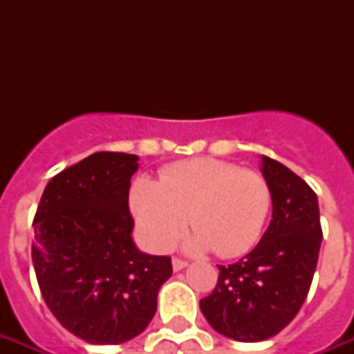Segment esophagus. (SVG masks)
I'll use <instances>...</instances> for the list:
<instances>
[{
	"instance_id": "obj_1",
	"label": "esophagus",
	"mask_w": 354,
	"mask_h": 354,
	"mask_svg": "<svg viewBox=\"0 0 354 354\" xmlns=\"http://www.w3.org/2000/svg\"><path fill=\"white\" fill-rule=\"evenodd\" d=\"M185 266H187V261H183V259L178 257L172 259V268H174V272H180V270H183Z\"/></svg>"
}]
</instances>
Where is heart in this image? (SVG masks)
Segmentation results:
<instances>
[{"mask_svg": "<svg viewBox=\"0 0 354 354\" xmlns=\"http://www.w3.org/2000/svg\"><path fill=\"white\" fill-rule=\"evenodd\" d=\"M272 191L263 174L213 158L165 167L158 183L138 180L130 209L139 235L152 252H167L189 224L191 252L215 250L224 259L252 250L263 235Z\"/></svg>", "mask_w": 354, "mask_h": 354, "instance_id": "1", "label": "heart"}]
</instances>
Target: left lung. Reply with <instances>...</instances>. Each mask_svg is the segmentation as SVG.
Here are the masks:
<instances>
[{
  "instance_id": "1",
  "label": "left lung",
  "mask_w": 354,
  "mask_h": 354,
  "mask_svg": "<svg viewBox=\"0 0 354 354\" xmlns=\"http://www.w3.org/2000/svg\"><path fill=\"white\" fill-rule=\"evenodd\" d=\"M272 191V221L263 239L235 264H218V281L200 310L216 333L261 342L285 329L307 299L322 246L318 196L279 161L263 156Z\"/></svg>"
}]
</instances>
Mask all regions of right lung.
I'll return each mask as SVG.
<instances>
[{
  "instance_id": "add662e5",
  "label": "right lung",
  "mask_w": 354,
  "mask_h": 354,
  "mask_svg": "<svg viewBox=\"0 0 354 354\" xmlns=\"http://www.w3.org/2000/svg\"><path fill=\"white\" fill-rule=\"evenodd\" d=\"M138 156L95 152L47 183L35 215L32 264L64 329L97 346L141 335L172 275L171 257L139 252L128 211Z\"/></svg>"
}]
</instances>
